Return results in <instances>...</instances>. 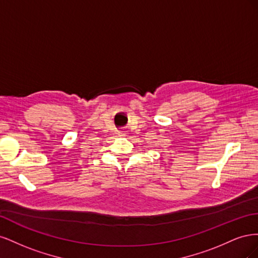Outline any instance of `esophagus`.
<instances>
[{"label": "esophagus", "instance_id": "esophagus-1", "mask_svg": "<svg viewBox=\"0 0 258 258\" xmlns=\"http://www.w3.org/2000/svg\"><path fill=\"white\" fill-rule=\"evenodd\" d=\"M118 136L121 137V138H124V137H127V134H126V132H119Z\"/></svg>", "mask_w": 258, "mask_h": 258}]
</instances>
